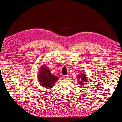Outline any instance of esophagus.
Wrapping results in <instances>:
<instances>
[{
	"instance_id": "1",
	"label": "esophagus",
	"mask_w": 122,
	"mask_h": 122,
	"mask_svg": "<svg viewBox=\"0 0 122 122\" xmlns=\"http://www.w3.org/2000/svg\"><path fill=\"white\" fill-rule=\"evenodd\" d=\"M68 77H69V75H63V78L64 79H68Z\"/></svg>"
}]
</instances>
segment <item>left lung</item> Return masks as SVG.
<instances>
[{
  "label": "left lung",
  "mask_w": 122,
  "mask_h": 122,
  "mask_svg": "<svg viewBox=\"0 0 122 122\" xmlns=\"http://www.w3.org/2000/svg\"><path fill=\"white\" fill-rule=\"evenodd\" d=\"M77 78H78V79H79V78H80L81 79V82H82V83H79V84H80V85H82L83 83V82H86V81L87 80V77H86V75H85V74H80V75H78V76H77Z\"/></svg>",
  "instance_id": "1"
}]
</instances>
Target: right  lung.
<instances>
[{"instance_id": "obj_1", "label": "right lung", "mask_w": 122, "mask_h": 122, "mask_svg": "<svg viewBox=\"0 0 122 122\" xmlns=\"http://www.w3.org/2000/svg\"><path fill=\"white\" fill-rule=\"evenodd\" d=\"M38 74V79L41 85L47 88L52 87L58 79V77L51 74L47 67H42Z\"/></svg>"}]
</instances>
